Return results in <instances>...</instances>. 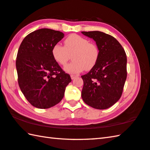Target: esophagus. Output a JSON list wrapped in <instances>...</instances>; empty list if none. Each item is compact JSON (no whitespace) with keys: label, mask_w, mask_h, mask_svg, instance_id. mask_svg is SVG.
I'll return each instance as SVG.
<instances>
[{"label":"esophagus","mask_w":150,"mask_h":150,"mask_svg":"<svg viewBox=\"0 0 150 150\" xmlns=\"http://www.w3.org/2000/svg\"><path fill=\"white\" fill-rule=\"evenodd\" d=\"M77 75H71V79H75L76 77H77Z\"/></svg>","instance_id":"esophagus-1"}]
</instances>
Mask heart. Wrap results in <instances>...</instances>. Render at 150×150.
<instances>
[{
  "label": "heart",
  "mask_w": 150,
  "mask_h": 150,
  "mask_svg": "<svg viewBox=\"0 0 150 150\" xmlns=\"http://www.w3.org/2000/svg\"><path fill=\"white\" fill-rule=\"evenodd\" d=\"M73 60L65 67L69 73H78L84 69L90 70L96 66L99 59V49L95 43L79 35L71 34L64 40V46L57 43L52 47V55L61 66H65L71 58Z\"/></svg>",
  "instance_id": "obj_1"
}]
</instances>
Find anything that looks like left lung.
<instances>
[{"label": "left lung", "instance_id": "8db88e82", "mask_svg": "<svg viewBox=\"0 0 150 150\" xmlns=\"http://www.w3.org/2000/svg\"><path fill=\"white\" fill-rule=\"evenodd\" d=\"M92 38L99 49L96 66L86 75L81 96L85 103L96 109H106L121 98L127 78V56L118 40L99 31L82 32Z\"/></svg>", "mask_w": 150, "mask_h": 150}]
</instances>
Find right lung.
I'll list each match as a JSON object with an SVG mask.
<instances>
[{"instance_id": "obj_1", "label": "right lung", "mask_w": 150, "mask_h": 150, "mask_svg": "<svg viewBox=\"0 0 150 150\" xmlns=\"http://www.w3.org/2000/svg\"><path fill=\"white\" fill-rule=\"evenodd\" d=\"M64 37L60 31L41 28L28 34L19 46L16 58L18 84L27 101L36 108L58 104L71 81L52 55V47Z\"/></svg>"}]
</instances>
